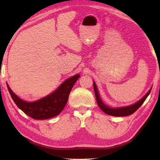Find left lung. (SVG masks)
I'll return each mask as SVG.
<instances>
[{"label": "left lung", "instance_id": "left-lung-1", "mask_svg": "<svg viewBox=\"0 0 160 160\" xmlns=\"http://www.w3.org/2000/svg\"><path fill=\"white\" fill-rule=\"evenodd\" d=\"M93 89H94V92L95 95H96V98L97 103L98 106L100 108V109L104 112L105 113L109 115H113V116H127V115H130L132 114L134 112L136 111L139 108L141 107V105L144 103V102L147 99V98L151 93V89L148 91V92L146 94V96L143 98L138 101L134 104H132L131 106L125 107H121V108H113L107 107L106 104H104L102 100H100L99 94H98V91L97 89V87L96 86V83L93 82Z\"/></svg>", "mask_w": 160, "mask_h": 160}]
</instances>
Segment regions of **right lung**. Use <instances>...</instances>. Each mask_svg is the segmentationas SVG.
<instances>
[{
	"instance_id": "right-lung-1",
	"label": "right lung",
	"mask_w": 160,
	"mask_h": 160,
	"mask_svg": "<svg viewBox=\"0 0 160 160\" xmlns=\"http://www.w3.org/2000/svg\"><path fill=\"white\" fill-rule=\"evenodd\" d=\"M80 78L78 74L64 81L58 89L42 99L28 102L20 99L8 85V91L15 104L28 116L36 120H46L58 115L65 107L75 82Z\"/></svg>"
}]
</instances>
